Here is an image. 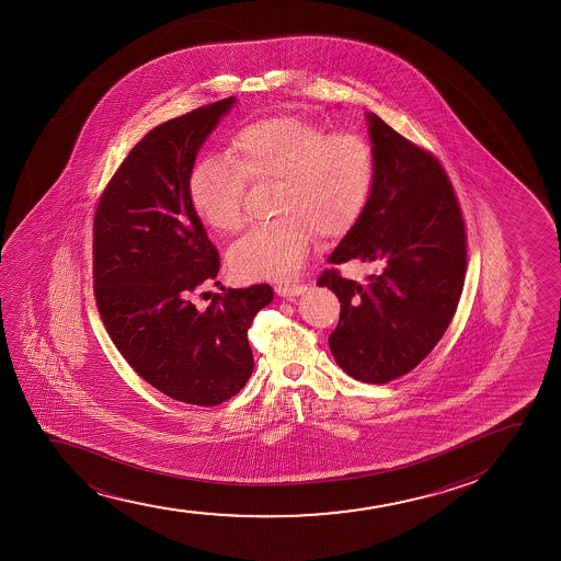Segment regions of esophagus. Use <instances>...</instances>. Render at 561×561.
Returning <instances> with one entry per match:
<instances>
[{
	"label": "esophagus",
	"instance_id": "esophagus-1",
	"mask_svg": "<svg viewBox=\"0 0 561 561\" xmlns=\"http://www.w3.org/2000/svg\"><path fill=\"white\" fill-rule=\"evenodd\" d=\"M278 296L286 297V299H291V297L301 296L307 291V286L305 284H278L277 288H275Z\"/></svg>",
	"mask_w": 561,
	"mask_h": 561
}]
</instances>
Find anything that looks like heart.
<instances>
[{"instance_id":"obj_1","label":"heart","mask_w":561,"mask_h":561,"mask_svg":"<svg viewBox=\"0 0 561 561\" xmlns=\"http://www.w3.org/2000/svg\"><path fill=\"white\" fill-rule=\"evenodd\" d=\"M376 178L370 144L357 133H331L301 117L249 123L232 136L226 159L204 157L188 178L194 211L211 230L245 225V191L277 183L278 219L233 243L228 264L241 278L284 280L304 267L316 233L350 232L367 207Z\"/></svg>"}]
</instances>
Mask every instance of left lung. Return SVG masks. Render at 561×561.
Segmentation results:
<instances>
[{"label":"left lung","instance_id":"8db88e82","mask_svg":"<svg viewBox=\"0 0 561 561\" xmlns=\"http://www.w3.org/2000/svg\"><path fill=\"white\" fill-rule=\"evenodd\" d=\"M376 178L367 207L328 257L378 265L367 283L323 273L341 318L329 335L339 367L387 383L417 367L457 312L466 273V230L444 168L425 149L365 112Z\"/></svg>","mask_w":561,"mask_h":561}]
</instances>
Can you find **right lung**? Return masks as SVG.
I'll use <instances>...</instances> for the list:
<instances>
[{"label":"right lung","instance_id":"1","mask_svg":"<svg viewBox=\"0 0 561 561\" xmlns=\"http://www.w3.org/2000/svg\"><path fill=\"white\" fill-rule=\"evenodd\" d=\"M238 99L149 130L117 168L93 222V284L110 339L170 399L217 407L254 368L247 331L273 301L270 284L228 288L201 309L193 297L219 273L188 196L196 154Z\"/></svg>","mask_w":561,"mask_h":561}]
</instances>
